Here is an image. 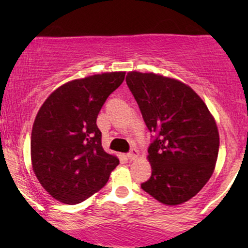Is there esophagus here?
I'll return each mask as SVG.
<instances>
[{"instance_id":"esophagus-1","label":"esophagus","mask_w":248,"mask_h":248,"mask_svg":"<svg viewBox=\"0 0 248 248\" xmlns=\"http://www.w3.org/2000/svg\"><path fill=\"white\" fill-rule=\"evenodd\" d=\"M139 155H140V152H139V150H137V149H132V150L126 155V157L128 160H135Z\"/></svg>"}]
</instances>
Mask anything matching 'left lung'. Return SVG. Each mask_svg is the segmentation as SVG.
<instances>
[{"label": "left lung", "mask_w": 248, "mask_h": 248, "mask_svg": "<svg viewBox=\"0 0 248 248\" xmlns=\"http://www.w3.org/2000/svg\"><path fill=\"white\" fill-rule=\"evenodd\" d=\"M126 83L149 131L157 134L148 149L151 177L141 187L166 205L182 204L215 171L219 152L215 117L191 87L174 78L130 71Z\"/></svg>", "instance_id": "left-lung-1"}]
</instances>
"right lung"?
Segmentation results:
<instances>
[{
  "label": "right lung",
  "mask_w": 248,
  "mask_h": 248,
  "mask_svg": "<svg viewBox=\"0 0 248 248\" xmlns=\"http://www.w3.org/2000/svg\"><path fill=\"white\" fill-rule=\"evenodd\" d=\"M125 72H105L62 84L44 101L30 141L32 170L57 201L77 204L106 184L120 164L101 145L96 121Z\"/></svg>",
  "instance_id": "right-lung-1"
}]
</instances>
